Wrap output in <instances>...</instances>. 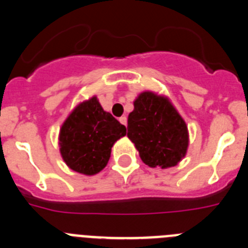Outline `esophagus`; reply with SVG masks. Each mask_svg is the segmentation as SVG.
<instances>
[{"label": "esophagus", "instance_id": "1", "mask_svg": "<svg viewBox=\"0 0 248 248\" xmlns=\"http://www.w3.org/2000/svg\"><path fill=\"white\" fill-rule=\"evenodd\" d=\"M119 122L122 123L123 125H125V126H126V124H128V119H126V117H120Z\"/></svg>", "mask_w": 248, "mask_h": 248}]
</instances>
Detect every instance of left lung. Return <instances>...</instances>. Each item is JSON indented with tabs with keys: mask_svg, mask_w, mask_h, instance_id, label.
Wrapping results in <instances>:
<instances>
[{
	"mask_svg": "<svg viewBox=\"0 0 248 248\" xmlns=\"http://www.w3.org/2000/svg\"><path fill=\"white\" fill-rule=\"evenodd\" d=\"M128 138L150 168L168 169L185 157L189 130L168 97L154 92L140 93L128 117Z\"/></svg>",
	"mask_w": 248,
	"mask_h": 248,
	"instance_id": "8db88e82",
	"label": "left lung"
}]
</instances>
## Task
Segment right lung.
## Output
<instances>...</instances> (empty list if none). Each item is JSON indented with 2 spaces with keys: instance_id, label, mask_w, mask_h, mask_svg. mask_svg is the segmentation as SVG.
<instances>
[{
  "instance_id": "obj_1",
  "label": "right lung",
  "mask_w": 248,
  "mask_h": 248,
  "mask_svg": "<svg viewBox=\"0 0 248 248\" xmlns=\"http://www.w3.org/2000/svg\"><path fill=\"white\" fill-rule=\"evenodd\" d=\"M126 128L102 108L98 98L79 103L59 130V151L69 169L83 175H95L107 166L111 148Z\"/></svg>"
}]
</instances>
